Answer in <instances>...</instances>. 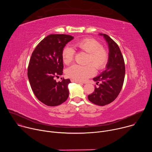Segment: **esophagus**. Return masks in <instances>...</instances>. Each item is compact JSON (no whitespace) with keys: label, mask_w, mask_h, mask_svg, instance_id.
Here are the masks:
<instances>
[{"label":"esophagus","mask_w":152,"mask_h":152,"mask_svg":"<svg viewBox=\"0 0 152 152\" xmlns=\"http://www.w3.org/2000/svg\"><path fill=\"white\" fill-rule=\"evenodd\" d=\"M71 80H72V82H73L78 83H82V82H80V81L77 80H75V79H72Z\"/></svg>","instance_id":"obj_1"}]
</instances>
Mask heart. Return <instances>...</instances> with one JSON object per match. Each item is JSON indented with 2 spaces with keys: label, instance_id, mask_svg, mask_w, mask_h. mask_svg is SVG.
Instances as JSON below:
<instances>
[{
  "label": "heart",
  "instance_id": "b5f03b06",
  "mask_svg": "<svg viewBox=\"0 0 152 152\" xmlns=\"http://www.w3.org/2000/svg\"><path fill=\"white\" fill-rule=\"evenodd\" d=\"M75 48L88 53L86 64L85 66L73 65L67 70V74L70 77L79 81H84L93 76L95 73V68L97 70L103 69L108 61V53L102 47L100 43L93 38H84L76 42ZM74 50L69 46L63 49L62 56L63 62L66 64H70L74 59Z\"/></svg>",
  "mask_w": 152,
  "mask_h": 152
}]
</instances>
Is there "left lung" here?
Segmentation results:
<instances>
[{
  "label": "left lung",
  "mask_w": 152,
  "mask_h": 152,
  "mask_svg": "<svg viewBox=\"0 0 152 152\" xmlns=\"http://www.w3.org/2000/svg\"><path fill=\"white\" fill-rule=\"evenodd\" d=\"M106 40L109 48L108 61L105 70L93 78L99 87L88 96V100L99 106H104L113 102L121 91L125 76L124 61L117 43L106 34H99Z\"/></svg>",
  "instance_id": "1"
}]
</instances>
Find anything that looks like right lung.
<instances>
[{
    "label": "right lung",
    "mask_w": 152,
    "mask_h": 152,
    "mask_svg": "<svg viewBox=\"0 0 152 152\" xmlns=\"http://www.w3.org/2000/svg\"><path fill=\"white\" fill-rule=\"evenodd\" d=\"M74 38L65 34H51L37 45L31 57L28 77L36 97L49 106L59 105L69 95V79L57 82L55 77L62 75L64 48Z\"/></svg>",
    "instance_id": "obj_1"
}]
</instances>
